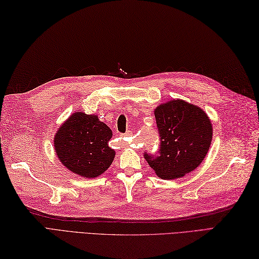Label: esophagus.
Masks as SVG:
<instances>
[{"mask_svg":"<svg viewBox=\"0 0 259 259\" xmlns=\"http://www.w3.org/2000/svg\"><path fill=\"white\" fill-rule=\"evenodd\" d=\"M131 135H133V133H131V131H126L125 134L121 135V137H123V138H125V137H129V136H131Z\"/></svg>","mask_w":259,"mask_h":259,"instance_id":"obj_1","label":"esophagus"}]
</instances>
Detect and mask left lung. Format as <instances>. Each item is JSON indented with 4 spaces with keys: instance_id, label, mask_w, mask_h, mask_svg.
<instances>
[{
    "instance_id": "1",
    "label": "left lung",
    "mask_w": 259,
    "mask_h": 259,
    "mask_svg": "<svg viewBox=\"0 0 259 259\" xmlns=\"http://www.w3.org/2000/svg\"><path fill=\"white\" fill-rule=\"evenodd\" d=\"M159 134L156 153L145 152L149 166L162 179H176L195 170L211 144L212 126L200 108L172 100L155 111Z\"/></svg>"
}]
</instances>
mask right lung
<instances>
[{
	"instance_id": "right-lung-1",
	"label": "right lung",
	"mask_w": 259,
	"mask_h": 259,
	"mask_svg": "<svg viewBox=\"0 0 259 259\" xmlns=\"http://www.w3.org/2000/svg\"><path fill=\"white\" fill-rule=\"evenodd\" d=\"M112 137L109 126L97 115L75 112L65 121L54 138L60 160L70 171L96 178L111 166L114 150L108 147Z\"/></svg>"
}]
</instances>
